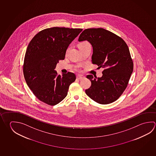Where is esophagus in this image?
Masks as SVG:
<instances>
[{"instance_id": "esophagus-1", "label": "esophagus", "mask_w": 156, "mask_h": 156, "mask_svg": "<svg viewBox=\"0 0 156 156\" xmlns=\"http://www.w3.org/2000/svg\"><path fill=\"white\" fill-rule=\"evenodd\" d=\"M85 77L83 75H78L77 76V79H79V80H81V79H84Z\"/></svg>"}]
</instances>
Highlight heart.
Instances as JSON below:
<instances>
[{
	"mask_svg": "<svg viewBox=\"0 0 156 156\" xmlns=\"http://www.w3.org/2000/svg\"><path fill=\"white\" fill-rule=\"evenodd\" d=\"M91 47V45H90V43L87 41H82L78 45L79 49H82V48H84L85 47ZM77 69H78V67H77Z\"/></svg>",
	"mask_w": 156,
	"mask_h": 156,
	"instance_id": "heart-1",
	"label": "heart"
}]
</instances>
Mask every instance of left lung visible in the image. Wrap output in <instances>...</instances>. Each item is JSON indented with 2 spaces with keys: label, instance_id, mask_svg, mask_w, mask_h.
Listing matches in <instances>:
<instances>
[{
  "label": "left lung",
  "instance_id": "8db88e82",
  "mask_svg": "<svg viewBox=\"0 0 156 156\" xmlns=\"http://www.w3.org/2000/svg\"><path fill=\"white\" fill-rule=\"evenodd\" d=\"M86 40L93 47L92 63L104 69L101 78L87 75L91 85L85 93L98 104H111L122 95L133 71L128 47L120 37L102 28L83 30L78 41Z\"/></svg>",
  "mask_w": 156,
  "mask_h": 156
}]
</instances>
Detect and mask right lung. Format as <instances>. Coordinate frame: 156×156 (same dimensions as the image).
Instances as JSON below:
<instances>
[{
  "instance_id": "1",
  "label": "right lung",
  "mask_w": 156,
  "mask_h": 156,
  "mask_svg": "<svg viewBox=\"0 0 156 156\" xmlns=\"http://www.w3.org/2000/svg\"><path fill=\"white\" fill-rule=\"evenodd\" d=\"M82 28L44 29L30 41L25 54L23 72L28 87L40 101L54 106L66 98L69 87L76 79L73 73L61 76L55 69L64 60L66 50Z\"/></svg>"
}]
</instances>
